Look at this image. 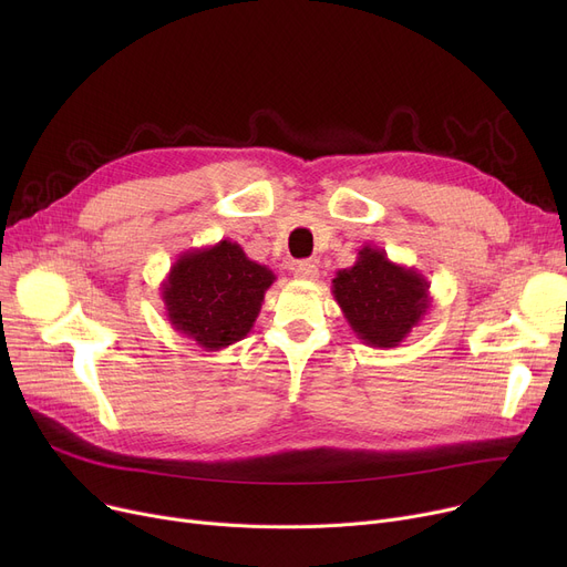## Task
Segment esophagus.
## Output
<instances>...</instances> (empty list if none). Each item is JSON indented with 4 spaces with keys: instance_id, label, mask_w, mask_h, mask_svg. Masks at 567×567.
<instances>
[{
    "instance_id": "1",
    "label": "esophagus",
    "mask_w": 567,
    "mask_h": 567,
    "mask_svg": "<svg viewBox=\"0 0 567 567\" xmlns=\"http://www.w3.org/2000/svg\"><path fill=\"white\" fill-rule=\"evenodd\" d=\"M293 276L301 278V280L312 282V280L319 278V268H317L315 261H299V264L293 266Z\"/></svg>"
}]
</instances>
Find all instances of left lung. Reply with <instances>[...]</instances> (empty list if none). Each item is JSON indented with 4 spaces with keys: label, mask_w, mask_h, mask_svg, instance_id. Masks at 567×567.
Masks as SVG:
<instances>
[{
    "label": "left lung",
    "mask_w": 567,
    "mask_h": 567,
    "mask_svg": "<svg viewBox=\"0 0 567 567\" xmlns=\"http://www.w3.org/2000/svg\"><path fill=\"white\" fill-rule=\"evenodd\" d=\"M333 299L355 338L377 349L398 347L432 306L427 278L372 246H363L355 264L336 274Z\"/></svg>",
    "instance_id": "8db88e82"
}]
</instances>
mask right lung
I'll list each match as a JSON object with an SVG mask.
<instances>
[{"label": "right lung", "mask_w": 567, "mask_h": 567, "mask_svg": "<svg viewBox=\"0 0 567 567\" xmlns=\"http://www.w3.org/2000/svg\"><path fill=\"white\" fill-rule=\"evenodd\" d=\"M276 282L236 241L186 250L161 285L167 321L206 351L244 340L259 317L264 293Z\"/></svg>", "instance_id": "add662e5"}]
</instances>
